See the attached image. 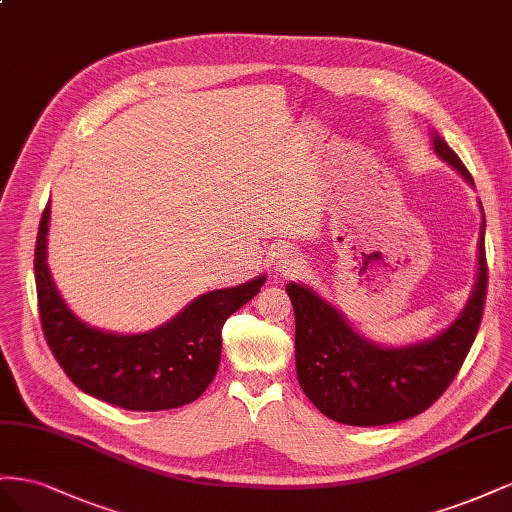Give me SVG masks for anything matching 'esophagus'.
Listing matches in <instances>:
<instances>
[{
	"instance_id": "1",
	"label": "esophagus",
	"mask_w": 512,
	"mask_h": 512,
	"mask_svg": "<svg viewBox=\"0 0 512 512\" xmlns=\"http://www.w3.org/2000/svg\"><path fill=\"white\" fill-rule=\"evenodd\" d=\"M296 264H298V261H294V259H281L279 261V266H283V268H289V266L296 268Z\"/></svg>"
}]
</instances>
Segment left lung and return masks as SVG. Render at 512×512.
<instances>
[{"mask_svg": "<svg viewBox=\"0 0 512 512\" xmlns=\"http://www.w3.org/2000/svg\"><path fill=\"white\" fill-rule=\"evenodd\" d=\"M433 148L474 184L444 139L435 137ZM487 274L483 218L478 281L461 317L433 341L401 349L377 347L362 339L309 287L289 283L287 294L296 315V373L306 397L324 416L352 427L390 425L429 410L461 371L476 339L485 313Z\"/></svg>", "mask_w": 512, "mask_h": 512, "instance_id": "obj_1", "label": "left lung"}]
</instances>
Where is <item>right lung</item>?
Listing matches in <instances>:
<instances>
[{
    "instance_id": "1",
    "label": "right lung",
    "mask_w": 512,
    "mask_h": 512,
    "mask_svg": "<svg viewBox=\"0 0 512 512\" xmlns=\"http://www.w3.org/2000/svg\"><path fill=\"white\" fill-rule=\"evenodd\" d=\"M49 203L40 218L34 272L42 332L70 382L92 397L133 412H160L193 403L210 386L223 349V324L255 298L264 276L199 296L152 332L109 334L68 311L47 268Z\"/></svg>"
}]
</instances>
